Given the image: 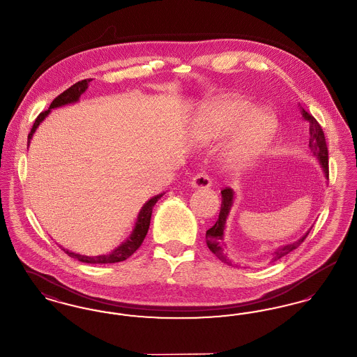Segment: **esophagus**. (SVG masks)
Returning a JSON list of instances; mask_svg holds the SVG:
<instances>
[{
	"instance_id": "obj_1",
	"label": "esophagus",
	"mask_w": 357,
	"mask_h": 357,
	"mask_svg": "<svg viewBox=\"0 0 357 357\" xmlns=\"http://www.w3.org/2000/svg\"><path fill=\"white\" fill-rule=\"evenodd\" d=\"M191 186L194 188H208L211 186V179L208 178V175H206L204 172H198L192 176Z\"/></svg>"
}]
</instances>
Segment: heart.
<instances>
[{
	"label": "heart",
	"instance_id": "1",
	"mask_svg": "<svg viewBox=\"0 0 357 357\" xmlns=\"http://www.w3.org/2000/svg\"><path fill=\"white\" fill-rule=\"evenodd\" d=\"M255 109L249 100L229 98L210 102L202 114L201 124L210 137H221L238 126L227 150V162L234 166L253 160L277 132L278 124L272 112Z\"/></svg>",
	"mask_w": 357,
	"mask_h": 357
}]
</instances>
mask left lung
<instances>
[{"label": "left lung", "instance_id": "obj_1", "mask_svg": "<svg viewBox=\"0 0 357 357\" xmlns=\"http://www.w3.org/2000/svg\"><path fill=\"white\" fill-rule=\"evenodd\" d=\"M301 114H303V118L309 123V149H310V153H313V156L317 158V160L320 162L321 167H323L324 174L325 176L328 178L329 176V169H328V147H326V140H325V135H324L323 128L319 124V121L314 119L307 111H305L304 108L301 109ZM222 194V204L221 211H220V217L217 222L214 223V226H211L207 231H206V243L208 246V249L215 255V257H218L221 259L222 262L227 264V265H233L231 261L227 258V255L223 253V230H225V225H226V220L229 217V213H230V208L233 206V199H234V192L230 187H226L221 191ZM309 234V231L306 233L304 237L288 243V245H284L278 249H275L272 253V262L274 261H278L280 258L285 257L289 255L290 252H293L294 249H297L305 239L306 236Z\"/></svg>", "mask_w": 357, "mask_h": 357}]
</instances>
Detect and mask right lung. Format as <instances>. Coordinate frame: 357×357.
Listing matches in <instances>:
<instances>
[{"mask_svg":"<svg viewBox=\"0 0 357 357\" xmlns=\"http://www.w3.org/2000/svg\"><path fill=\"white\" fill-rule=\"evenodd\" d=\"M91 80H82V82H77L76 84L69 86L67 91H64L63 93H60L53 102H51L50 108L44 112H41L37 119L34 121L33 127L28 135V146L31 143V139L33 136L36 128L40 126V123L43 120L45 119L48 116V114L51 112L52 108H57V107H61V105H66V104H70V102H76L79 100V98L83 95L85 92V89L88 88V83ZM165 192H160L159 195H155L150 201H147L146 204H143V207L140 208L139 214H137V218H136L135 227L131 233V236L127 238L120 246H118L115 250H112L111 253L108 255H95V257H88V255H76V253H72L69 250L63 249L69 257L72 258H76L77 261H82L85 264H115V262H121L124 259H127L128 257L135 253L136 250L140 248L142 242L144 241V238L147 236V231H149V227H150V221H151V214H153V208L155 204L160 199V197H163Z\"/></svg>","mask_w":357,"mask_h":357,"instance_id":"obj_1","label":"right lung"}]
</instances>
